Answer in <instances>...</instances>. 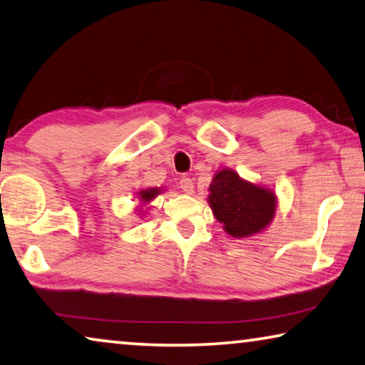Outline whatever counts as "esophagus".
Instances as JSON below:
<instances>
[{
	"label": "esophagus",
	"instance_id": "34e87169",
	"mask_svg": "<svg viewBox=\"0 0 365 365\" xmlns=\"http://www.w3.org/2000/svg\"><path fill=\"white\" fill-rule=\"evenodd\" d=\"M180 188H182L183 192L187 193V195H193V192H195V185H193L192 178H188V177L180 178Z\"/></svg>",
	"mask_w": 365,
	"mask_h": 365
}]
</instances>
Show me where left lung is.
Instances as JSON below:
<instances>
[{
    "label": "left lung",
    "mask_w": 365,
    "mask_h": 365,
    "mask_svg": "<svg viewBox=\"0 0 365 365\" xmlns=\"http://www.w3.org/2000/svg\"><path fill=\"white\" fill-rule=\"evenodd\" d=\"M207 192L212 214L234 239L263 232L274 219L277 198L273 190L244 180L232 169L217 170Z\"/></svg>",
    "instance_id": "8db88e82"
}]
</instances>
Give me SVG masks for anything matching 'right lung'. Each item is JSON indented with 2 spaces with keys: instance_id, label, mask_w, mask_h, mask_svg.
<instances>
[{
  "instance_id": "add662e5",
  "label": "right lung",
  "mask_w": 365,
  "mask_h": 365,
  "mask_svg": "<svg viewBox=\"0 0 365 365\" xmlns=\"http://www.w3.org/2000/svg\"><path fill=\"white\" fill-rule=\"evenodd\" d=\"M160 193H162V188H146V190L143 188V190H140V192H138V198H140V203L148 205V203H151L155 196L160 195Z\"/></svg>"
}]
</instances>
